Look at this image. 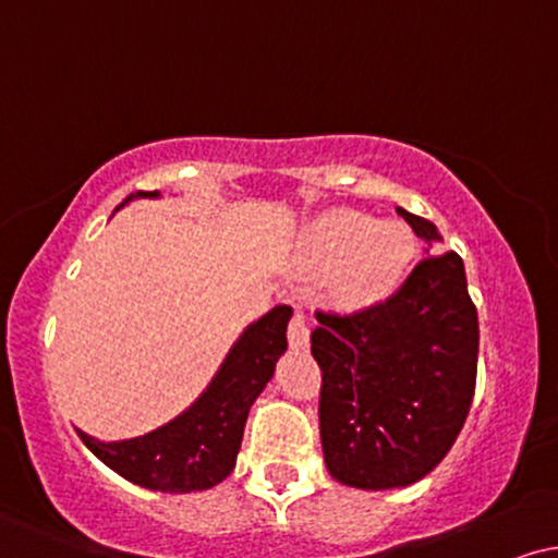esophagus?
I'll list each match as a JSON object with an SVG mask.
<instances>
[{"mask_svg": "<svg viewBox=\"0 0 558 558\" xmlns=\"http://www.w3.org/2000/svg\"><path fill=\"white\" fill-rule=\"evenodd\" d=\"M288 343H291V349H306L310 345V325H306L301 310H293L291 325H288Z\"/></svg>", "mask_w": 558, "mask_h": 558, "instance_id": "obj_1", "label": "esophagus"}]
</instances>
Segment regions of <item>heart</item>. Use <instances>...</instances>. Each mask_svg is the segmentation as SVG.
<instances>
[{"mask_svg": "<svg viewBox=\"0 0 558 558\" xmlns=\"http://www.w3.org/2000/svg\"><path fill=\"white\" fill-rule=\"evenodd\" d=\"M306 259L332 267V296L343 306H373L396 291L414 254L412 230L336 207L317 215L304 233Z\"/></svg>", "mask_w": 558, "mask_h": 558, "instance_id": "b5f03b06", "label": "heart"}]
</instances>
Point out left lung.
<instances>
[{
  "mask_svg": "<svg viewBox=\"0 0 558 558\" xmlns=\"http://www.w3.org/2000/svg\"><path fill=\"white\" fill-rule=\"evenodd\" d=\"M438 248V228L399 209ZM477 310L457 252L414 267L393 296L354 315L317 312L319 438L328 472L362 490L417 483L444 462L475 396Z\"/></svg>",
  "mask_w": 558,
  "mask_h": 558,
  "instance_id": "obj_1",
  "label": "left lung"
}]
</instances>
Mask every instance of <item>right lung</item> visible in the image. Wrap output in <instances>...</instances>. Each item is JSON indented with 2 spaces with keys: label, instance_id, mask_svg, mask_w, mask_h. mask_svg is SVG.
I'll use <instances>...</instances> for the list:
<instances>
[{
  "label": "right lung",
  "instance_id": "1",
  "mask_svg": "<svg viewBox=\"0 0 558 558\" xmlns=\"http://www.w3.org/2000/svg\"><path fill=\"white\" fill-rule=\"evenodd\" d=\"M157 198L159 194H136ZM133 198V194H131ZM291 306L280 304L241 332L207 390L168 425L131 440H81L120 477L149 490L194 493L222 483L235 466L248 409L288 349Z\"/></svg>",
  "mask_w": 558,
  "mask_h": 558
}]
</instances>
